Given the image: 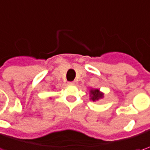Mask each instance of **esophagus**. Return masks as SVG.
<instances>
[{
  "instance_id": "1",
  "label": "esophagus",
  "mask_w": 150,
  "mask_h": 150,
  "mask_svg": "<svg viewBox=\"0 0 150 150\" xmlns=\"http://www.w3.org/2000/svg\"><path fill=\"white\" fill-rule=\"evenodd\" d=\"M69 84H70V85H76V84H77V81H71V82H69Z\"/></svg>"
}]
</instances>
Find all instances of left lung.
<instances>
[{
	"mask_svg": "<svg viewBox=\"0 0 150 150\" xmlns=\"http://www.w3.org/2000/svg\"><path fill=\"white\" fill-rule=\"evenodd\" d=\"M105 93L101 92L100 88H91L89 89V97L90 100L93 102L98 101L104 98Z\"/></svg>",
	"mask_w": 150,
	"mask_h": 150,
	"instance_id": "obj_1",
	"label": "left lung"
}]
</instances>
